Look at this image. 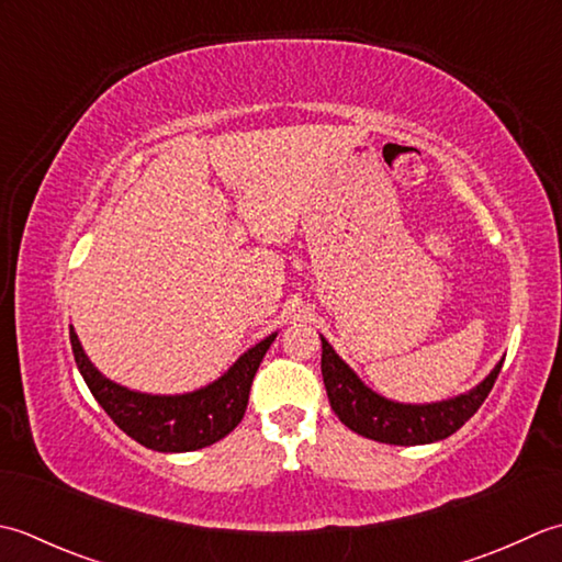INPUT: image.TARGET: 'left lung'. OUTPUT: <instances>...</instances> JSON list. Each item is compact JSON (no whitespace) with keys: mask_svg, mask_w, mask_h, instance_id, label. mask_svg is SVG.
Returning a JSON list of instances; mask_svg holds the SVG:
<instances>
[{"mask_svg":"<svg viewBox=\"0 0 562 562\" xmlns=\"http://www.w3.org/2000/svg\"><path fill=\"white\" fill-rule=\"evenodd\" d=\"M323 339V378L327 387L329 405L335 415L345 425L361 434L366 439L395 443V446H419L434 443L453 431L461 429L471 419L477 407L485 403L487 393L495 385L502 361L495 363L483 381L471 391L453 395L439 403H397V400L375 393L373 387L366 385L357 371L331 349L329 341Z\"/></svg>","mask_w":562,"mask_h":562,"instance_id":"1","label":"left lung"}]
</instances>
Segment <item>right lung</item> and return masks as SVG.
<instances>
[{
    "instance_id": "add662e5",
    "label": "right lung",
    "mask_w": 562,
    "mask_h": 562,
    "mask_svg": "<svg viewBox=\"0 0 562 562\" xmlns=\"http://www.w3.org/2000/svg\"><path fill=\"white\" fill-rule=\"evenodd\" d=\"M277 335L279 331H271L247 349L213 383L181 395L140 393L111 381L89 361L75 327H70V345L87 387L119 429L145 449L187 453L221 441L243 422L251 381Z\"/></svg>"
}]
</instances>
